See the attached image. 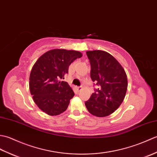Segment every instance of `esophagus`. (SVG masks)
<instances>
[{"mask_svg": "<svg viewBox=\"0 0 157 157\" xmlns=\"http://www.w3.org/2000/svg\"><path fill=\"white\" fill-rule=\"evenodd\" d=\"M77 88H78V91H80L82 89V86H78V87H77Z\"/></svg>", "mask_w": 157, "mask_h": 157, "instance_id": "obj_1", "label": "esophagus"}]
</instances>
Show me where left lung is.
Returning a JSON list of instances; mask_svg holds the SVG:
<instances>
[{
    "label": "left lung",
    "instance_id": "obj_1",
    "mask_svg": "<svg viewBox=\"0 0 157 157\" xmlns=\"http://www.w3.org/2000/svg\"><path fill=\"white\" fill-rule=\"evenodd\" d=\"M86 55L90 63L91 79L99 88L85 105L92 115L103 117L121 105L128 89V79L122 66L109 53L98 50L87 51Z\"/></svg>",
    "mask_w": 157,
    "mask_h": 157
}]
</instances>
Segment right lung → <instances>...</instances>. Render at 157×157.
<instances>
[{
	"label": "right lung",
	"instance_id": "1",
	"mask_svg": "<svg viewBox=\"0 0 157 157\" xmlns=\"http://www.w3.org/2000/svg\"><path fill=\"white\" fill-rule=\"evenodd\" d=\"M82 54L76 51L51 50L33 66L29 76V90L40 109L49 115H58L67 109L74 92L68 83L61 81L69 67Z\"/></svg>",
	"mask_w": 157,
	"mask_h": 157
}]
</instances>
